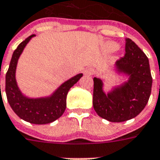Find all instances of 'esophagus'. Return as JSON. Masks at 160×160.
Returning <instances> with one entry per match:
<instances>
[{
	"label": "esophagus",
	"mask_w": 160,
	"mask_h": 160,
	"mask_svg": "<svg viewBox=\"0 0 160 160\" xmlns=\"http://www.w3.org/2000/svg\"><path fill=\"white\" fill-rule=\"evenodd\" d=\"M94 73V70L91 67H88V68H86L84 71V74L87 76H91Z\"/></svg>",
	"instance_id": "34e87169"
}]
</instances>
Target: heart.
<instances>
[{
	"label": "heart",
	"mask_w": 160,
	"mask_h": 160,
	"mask_svg": "<svg viewBox=\"0 0 160 160\" xmlns=\"http://www.w3.org/2000/svg\"><path fill=\"white\" fill-rule=\"evenodd\" d=\"M118 48V45L115 42H109L106 43L105 45V49L107 52H111V51H113V50H116Z\"/></svg>",
	"instance_id": "b5f03b06"
}]
</instances>
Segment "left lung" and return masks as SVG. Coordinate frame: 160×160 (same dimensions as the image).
<instances>
[{"instance_id": "1", "label": "left lung", "mask_w": 160, "mask_h": 160, "mask_svg": "<svg viewBox=\"0 0 160 160\" xmlns=\"http://www.w3.org/2000/svg\"><path fill=\"white\" fill-rule=\"evenodd\" d=\"M115 71L128 80L106 94L103 81L94 78L93 106L96 113L110 122L119 123L136 117L151 94L152 78L148 57L131 39L127 38L125 54L118 60Z\"/></svg>"}]
</instances>
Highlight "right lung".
I'll list each match as a JSON object with an SVG mask.
<instances>
[{"instance_id": "right-lung-1", "label": "right lung", "mask_w": 160, "mask_h": 160, "mask_svg": "<svg viewBox=\"0 0 160 160\" xmlns=\"http://www.w3.org/2000/svg\"><path fill=\"white\" fill-rule=\"evenodd\" d=\"M35 36L31 35L23 41L12 53L9 68L6 74V94L10 107L21 119L35 124H46L62 116L66 110L68 91L82 77V73H79L63 82L49 96L40 98L25 96L17 84L16 68L21 53Z\"/></svg>"}]
</instances>
